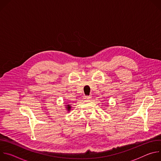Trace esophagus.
Wrapping results in <instances>:
<instances>
[{
    "label": "esophagus",
    "mask_w": 161,
    "mask_h": 161,
    "mask_svg": "<svg viewBox=\"0 0 161 161\" xmlns=\"http://www.w3.org/2000/svg\"><path fill=\"white\" fill-rule=\"evenodd\" d=\"M91 98H92L91 96H86L84 97V99H85V100H90V99H91Z\"/></svg>",
    "instance_id": "obj_1"
}]
</instances>
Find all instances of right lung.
<instances>
[{
  "instance_id": "add662e5",
  "label": "right lung",
  "mask_w": 161,
  "mask_h": 161,
  "mask_svg": "<svg viewBox=\"0 0 161 161\" xmlns=\"http://www.w3.org/2000/svg\"><path fill=\"white\" fill-rule=\"evenodd\" d=\"M71 109V106L70 104H67L66 105V109L67 110V111H70Z\"/></svg>"
}]
</instances>
